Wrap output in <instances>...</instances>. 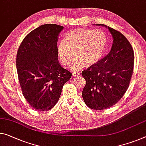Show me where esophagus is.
Returning <instances> with one entry per match:
<instances>
[{
  "label": "esophagus",
  "instance_id": "obj_1",
  "mask_svg": "<svg viewBox=\"0 0 146 146\" xmlns=\"http://www.w3.org/2000/svg\"><path fill=\"white\" fill-rule=\"evenodd\" d=\"M78 75H79V73H78V72H73L72 73V76L74 77H78Z\"/></svg>",
  "mask_w": 146,
  "mask_h": 146
}]
</instances>
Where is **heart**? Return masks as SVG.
I'll list each match as a JSON object with an SVG mask.
<instances>
[{
    "label": "heart",
    "instance_id": "heart-1",
    "mask_svg": "<svg viewBox=\"0 0 146 146\" xmlns=\"http://www.w3.org/2000/svg\"><path fill=\"white\" fill-rule=\"evenodd\" d=\"M107 44L105 32L99 29H73L66 34L63 41L58 46V56L62 64L68 66L75 58L71 69L81 70L86 66L98 62L103 54ZM76 55H74V54Z\"/></svg>",
    "mask_w": 146,
    "mask_h": 146
}]
</instances>
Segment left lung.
<instances>
[{
    "mask_svg": "<svg viewBox=\"0 0 146 146\" xmlns=\"http://www.w3.org/2000/svg\"><path fill=\"white\" fill-rule=\"evenodd\" d=\"M96 25L107 28L113 43L105 58L82 72L86 80L82 96L90 108L104 110L117 103L126 92L133 75L135 56L130 43L121 32L105 25Z\"/></svg>",
    "mask_w": 146,
    "mask_h": 146,
    "instance_id": "1",
    "label": "left lung"
}]
</instances>
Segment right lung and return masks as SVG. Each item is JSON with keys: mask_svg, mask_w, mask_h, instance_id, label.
<instances>
[{"mask_svg": "<svg viewBox=\"0 0 146 146\" xmlns=\"http://www.w3.org/2000/svg\"><path fill=\"white\" fill-rule=\"evenodd\" d=\"M64 27L41 25L25 37L16 58L18 78L23 96L37 111H47L56 105L65 83L71 77L58 62L57 42Z\"/></svg>", "mask_w": 146, "mask_h": 146, "instance_id": "right-lung-1", "label": "right lung"}]
</instances>
